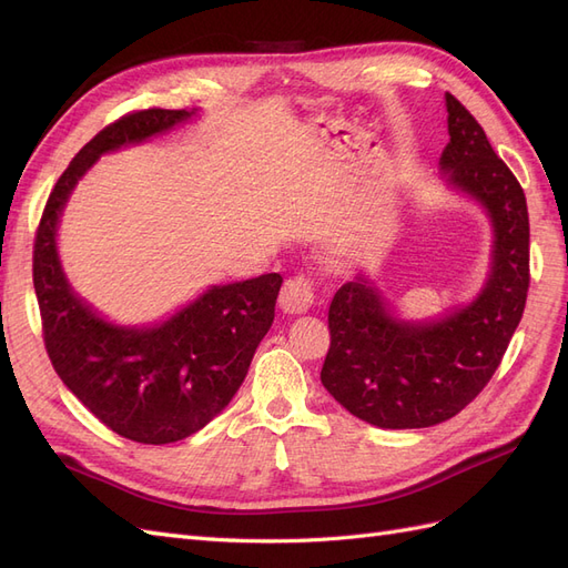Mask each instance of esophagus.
<instances>
[{
  "instance_id": "1",
  "label": "esophagus",
  "mask_w": 568,
  "mask_h": 568,
  "mask_svg": "<svg viewBox=\"0 0 568 568\" xmlns=\"http://www.w3.org/2000/svg\"><path fill=\"white\" fill-rule=\"evenodd\" d=\"M315 301V286L313 280L305 277V274H296L284 282L282 294H280V307L288 315H303L311 311Z\"/></svg>"
}]
</instances>
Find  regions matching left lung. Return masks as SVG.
Segmentation results:
<instances>
[{"label": "left lung", "mask_w": 568, "mask_h": 568, "mask_svg": "<svg viewBox=\"0 0 568 568\" xmlns=\"http://www.w3.org/2000/svg\"><path fill=\"white\" fill-rule=\"evenodd\" d=\"M450 142L440 170L484 205L493 265L480 294L432 322H405L367 274L329 305L332 346L320 379L351 415L379 428H424L455 417L500 367L528 294V209L519 180L493 151L476 118L445 94Z\"/></svg>", "instance_id": "1"}]
</instances>
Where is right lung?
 <instances>
[{
    "label": "right lung",
    "instance_id": "obj_1",
    "mask_svg": "<svg viewBox=\"0 0 568 568\" xmlns=\"http://www.w3.org/2000/svg\"><path fill=\"white\" fill-rule=\"evenodd\" d=\"M194 111L146 109L106 125L84 144L51 189L32 251L47 355L61 382L118 436L163 445L196 434L246 379L274 320L277 272L211 286L153 326H115L75 296L61 270L57 227L78 180L106 151L168 132Z\"/></svg>",
    "mask_w": 568,
    "mask_h": 568
}]
</instances>
